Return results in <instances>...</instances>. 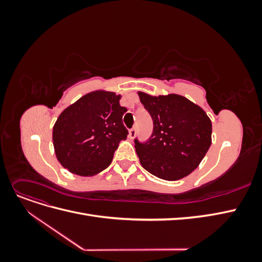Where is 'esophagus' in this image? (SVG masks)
I'll return each mask as SVG.
<instances>
[{
	"mask_svg": "<svg viewBox=\"0 0 262 262\" xmlns=\"http://www.w3.org/2000/svg\"><path fill=\"white\" fill-rule=\"evenodd\" d=\"M136 136H137V130H136V128L130 129V130H129V138H130V139H134V138H136Z\"/></svg>",
	"mask_w": 262,
	"mask_h": 262,
	"instance_id": "obj_1",
	"label": "esophagus"
}]
</instances>
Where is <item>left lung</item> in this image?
<instances>
[{
	"label": "left lung",
	"instance_id": "obj_1",
	"mask_svg": "<svg viewBox=\"0 0 262 262\" xmlns=\"http://www.w3.org/2000/svg\"><path fill=\"white\" fill-rule=\"evenodd\" d=\"M140 101L153 119L152 137L136 140L142 167L169 181L191 173L212 143V122L204 110L177 94L152 96L138 92Z\"/></svg>",
	"mask_w": 262,
	"mask_h": 262
}]
</instances>
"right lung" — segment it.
Returning <instances> with one entry per match:
<instances>
[{
    "instance_id": "right-lung-1",
    "label": "right lung",
    "mask_w": 262,
    "mask_h": 262,
    "mask_svg": "<svg viewBox=\"0 0 262 262\" xmlns=\"http://www.w3.org/2000/svg\"><path fill=\"white\" fill-rule=\"evenodd\" d=\"M120 99L114 92L94 91L60 114L52 130L53 147L70 172L91 177L112 164L119 143L128 136Z\"/></svg>"
}]
</instances>
